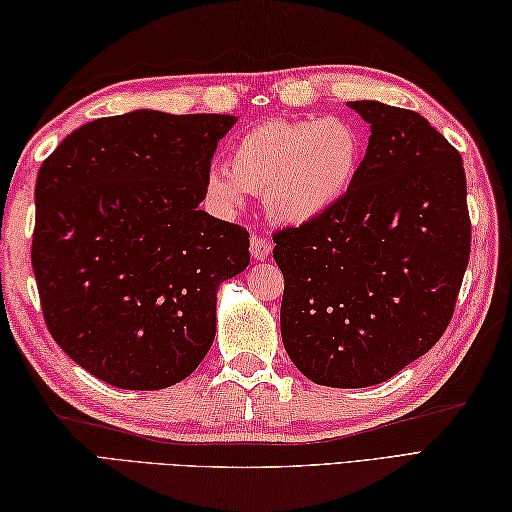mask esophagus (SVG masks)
<instances>
[{"instance_id":"obj_1","label":"esophagus","mask_w":512,"mask_h":512,"mask_svg":"<svg viewBox=\"0 0 512 512\" xmlns=\"http://www.w3.org/2000/svg\"><path fill=\"white\" fill-rule=\"evenodd\" d=\"M250 253H253L255 259H268V255L273 253V242H270L268 237H262V235H253L250 237Z\"/></svg>"}]
</instances>
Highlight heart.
Masks as SVG:
<instances>
[{"mask_svg":"<svg viewBox=\"0 0 512 512\" xmlns=\"http://www.w3.org/2000/svg\"><path fill=\"white\" fill-rule=\"evenodd\" d=\"M365 154L361 129L339 116L273 118L235 140L226 169H209L206 198L233 211L246 193H262L268 215L306 224L350 191Z\"/></svg>","mask_w":512,"mask_h":512,"instance_id":"heart-1","label":"heart"}]
</instances>
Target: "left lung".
Listing matches in <instances>:
<instances>
[{
    "instance_id": "obj_1",
    "label": "left lung",
    "mask_w": 512,
    "mask_h": 512,
    "mask_svg": "<svg viewBox=\"0 0 512 512\" xmlns=\"http://www.w3.org/2000/svg\"><path fill=\"white\" fill-rule=\"evenodd\" d=\"M372 136L328 213L273 235L281 341L312 383H385L447 330L471 255L462 156L418 112L347 103Z\"/></svg>"
}]
</instances>
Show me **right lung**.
<instances>
[{"instance_id":"1","label":"right lung","mask_w":512,"mask_h":512,"mask_svg":"<svg viewBox=\"0 0 512 512\" xmlns=\"http://www.w3.org/2000/svg\"><path fill=\"white\" fill-rule=\"evenodd\" d=\"M228 114L136 110L74 129L35 187L43 319L76 365L121 389H165L215 339L222 281L250 262L246 228L198 209Z\"/></svg>"}]
</instances>
